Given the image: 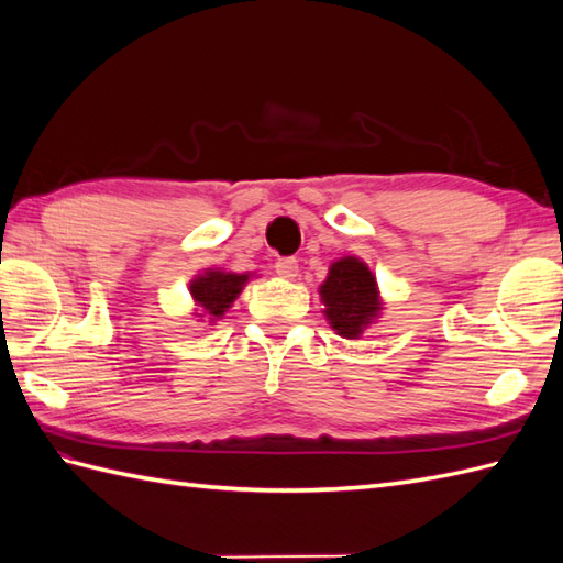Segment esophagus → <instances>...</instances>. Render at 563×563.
I'll return each mask as SVG.
<instances>
[{
    "mask_svg": "<svg viewBox=\"0 0 563 563\" xmlns=\"http://www.w3.org/2000/svg\"><path fill=\"white\" fill-rule=\"evenodd\" d=\"M297 258H292V256H283V258H278L276 261V273H278V276L280 278H287V280H290V278H295L297 276Z\"/></svg>",
    "mask_w": 563,
    "mask_h": 563,
    "instance_id": "34e87169",
    "label": "esophagus"
}]
</instances>
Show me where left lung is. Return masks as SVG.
<instances>
[{"mask_svg": "<svg viewBox=\"0 0 563 563\" xmlns=\"http://www.w3.org/2000/svg\"><path fill=\"white\" fill-rule=\"evenodd\" d=\"M319 295L331 329L343 338H360L382 311L374 273L357 256H343L331 264Z\"/></svg>", "mask_w": 563, "mask_h": 563, "instance_id": "obj_1", "label": "left lung"}]
</instances>
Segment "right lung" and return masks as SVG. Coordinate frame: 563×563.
<instances>
[{
    "mask_svg": "<svg viewBox=\"0 0 563 563\" xmlns=\"http://www.w3.org/2000/svg\"><path fill=\"white\" fill-rule=\"evenodd\" d=\"M246 280H250V273L206 268L189 283V292L194 297V302L203 309L206 317L216 321V319H222V313H225L232 307L234 299L240 297Z\"/></svg>",
    "mask_w": 563,
    "mask_h": 563,
    "instance_id": "obj_1",
    "label": "right lung"
}]
</instances>
